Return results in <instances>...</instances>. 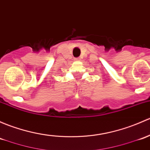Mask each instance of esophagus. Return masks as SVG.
<instances>
[{"instance_id":"1","label":"esophagus","mask_w":150,"mask_h":150,"mask_svg":"<svg viewBox=\"0 0 150 150\" xmlns=\"http://www.w3.org/2000/svg\"><path fill=\"white\" fill-rule=\"evenodd\" d=\"M75 61H80V57H78V58H75Z\"/></svg>"}]
</instances>
